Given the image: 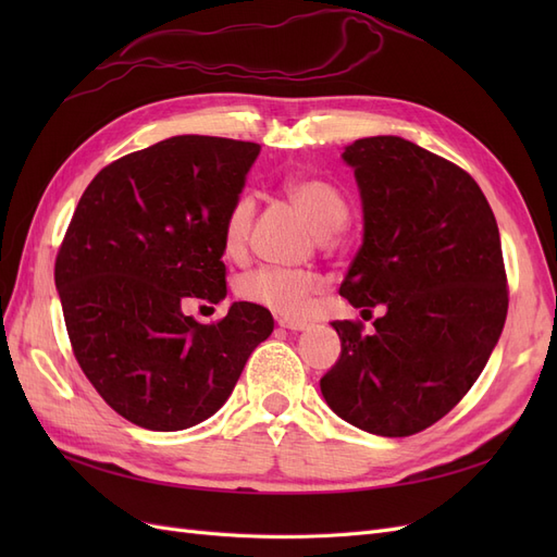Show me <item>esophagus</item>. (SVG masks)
<instances>
[{
    "instance_id": "1",
    "label": "esophagus",
    "mask_w": 557,
    "mask_h": 557,
    "mask_svg": "<svg viewBox=\"0 0 557 557\" xmlns=\"http://www.w3.org/2000/svg\"><path fill=\"white\" fill-rule=\"evenodd\" d=\"M278 325L283 330H290V332H305L309 325L301 323V320H293V318H278Z\"/></svg>"
}]
</instances>
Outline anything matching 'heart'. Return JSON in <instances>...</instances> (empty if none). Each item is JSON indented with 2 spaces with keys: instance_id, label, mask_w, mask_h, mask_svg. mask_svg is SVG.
Returning a JSON list of instances; mask_svg holds the SVG:
<instances>
[{
  "instance_id": "1",
  "label": "heart",
  "mask_w": 557,
  "mask_h": 557,
  "mask_svg": "<svg viewBox=\"0 0 557 557\" xmlns=\"http://www.w3.org/2000/svg\"><path fill=\"white\" fill-rule=\"evenodd\" d=\"M283 193L305 213V218L320 237H330V234L342 230V225L346 223V199L334 185L325 181L293 176L283 181ZM252 213H256V201L248 195L239 197L232 205L223 225V248L227 256H239L246 248ZM320 288H323V281L311 272L264 267L258 269V272L246 274L237 285V293L242 299L272 309L276 313L305 315L311 309L313 297L320 293Z\"/></svg>"
}]
</instances>
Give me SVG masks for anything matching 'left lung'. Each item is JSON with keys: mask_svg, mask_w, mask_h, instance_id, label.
Returning a JSON list of instances; mask_svg holds the SVG:
<instances>
[{"mask_svg": "<svg viewBox=\"0 0 557 557\" xmlns=\"http://www.w3.org/2000/svg\"><path fill=\"white\" fill-rule=\"evenodd\" d=\"M342 160L364 232L339 293L385 313L372 334L334 320L342 356L320 393L350 425L409 436L467 395L499 342L509 307L499 230L476 181L413 141L358 139Z\"/></svg>", "mask_w": 557, "mask_h": 557, "instance_id": "1", "label": "left lung"}]
</instances>
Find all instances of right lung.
Segmentation results:
<instances>
[{"mask_svg": "<svg viewBox=\"0 0 557 557\" xmlns=\"http://www.w3.org/2000/svg\"><path fill=\"white\" fill-rule=\"evenodd\" d=\"M260 146L181 134L111 162L83 193L55 262L83 374L129 423L176 432L211 418L274 318L234 301L215 325L185 299H225L223 225Z\"/></svg>", "mask_w": 557, "mask_h": 557, "instance_id": "right-lung-1", "label": "right lung"}]
</instances>
